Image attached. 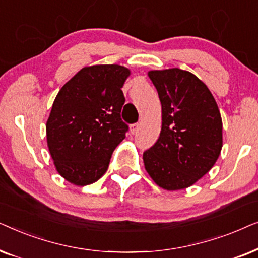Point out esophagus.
<instances>
[{"label":"esophagus","mask_w":258,"mask_h":258,"mask_svg":"<svg viewBox=\"0 0 258 258\" xmlns=\"http://www.w3.org/2000/svg\"><path fill=\"white\" fill-rule=\"evenodd\" d=\"M139 128H140L139 123H134V124L130 126V132H132V134H135V133H137V130H139Z\"/></svg>","instance_id":"34e87169"}]
</instances>
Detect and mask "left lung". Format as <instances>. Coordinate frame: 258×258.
<instances>
[{"label":"left lung","instance_id":"8db88e82","mask_svg":"<svg viewBox=\"0 0 258 258\" xmlns=\"http://www.w3.org/2000/svg\"><path fill=\"white\" fill-rule=\"evenodd\" d=\"M162 104V129L143 153L146 170L165 190L188 188L213 168L222 149V118L208 87L178 68L148 74Z\"/></svg>","mask_w":258,"mask_h":258}]
</instances>
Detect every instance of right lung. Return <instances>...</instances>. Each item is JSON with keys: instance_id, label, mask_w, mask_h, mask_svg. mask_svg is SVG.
Returning <instances> with one entry per match:
<instances>
[{"instance_id": "obj_1", "label": "right lung", "mask_w": 258, "mask_h": 258, "mask_svg": "<svg viewBox=\"0 0 258 258\" xmlns=\"http://www.w3.org/2000/svg\"><path fill=\"white\" fill-rule=\"evenodd\" d=\"M130 72L117 64L81 69L58 91L47 122L55 167L76 185L96 182L129 125L122 121V87Z\"/></svg>"}]
</instances>
